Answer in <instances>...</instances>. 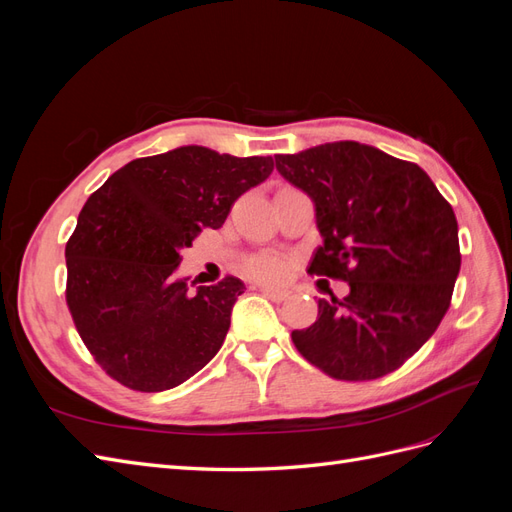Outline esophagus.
Segmentation results:
<instances>
[{
    "label": "esophagus",
    "instance_id": "obj_1",
    "mask_svg": "<svg viewBox=\"0 0 512 512\" xmlns=\"http://www.w3.org/2000/svg\"><path fill=\"white\" fill-rule=\"evenodd\" d=\"M260 292L265 294L267 299L277 301V303H282V301L290 299V294H292L288 288H277V286H260Z\"/></svg>",
    "mask_w": 512,
    "mask_h": 512
}]
</instances>
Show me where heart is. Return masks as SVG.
<instances>
[{"label": "heart", "instance_id": "1", "mask_svg": "<svg viewBox=\"0 0 512 512\" xmlns=\"http://www.w3.org/2000/svg\"><path fill=\"white\" fill-rule=\"evenodd\" d=\"M243 269L256 280H282L288 273V260L277 254H258L245 260Z\"/></svg>", "mask_w": 512, "mask_h": 512}]
</instances>
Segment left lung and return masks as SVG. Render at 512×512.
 <instances>
[{
  "label": "left lung",
  "mask_w": 512,
  "mask_h": 512,
  "mask_svg": "<svg viewBox=\"0 0 512 512\" xmlns=\"http://www.w3.org/2000/svg\"><path fill=\"white\" fill-rule=\"evenodd\" d=\"M314 200L322 245L309 273L350 286L292 331L305 359L337 380H376L436 333L461 267L457 220L425 170L356 141L275 156Z\"/></svg>",
  "instance_id": "left-lung-1"
}]
</instances>
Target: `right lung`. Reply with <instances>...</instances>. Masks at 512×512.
<instances>
[{"label":"right lung","mask_w":512,"mask_h":512,"mask_svg":"<svg viewBox=\"0 0 512 512\" xmlns=\"http://www.w3.org/2000/svg\"><path fill=\"white\" fill-rule=\"evenodd\" d=\"M271 170V156L185 145L132 160L87 198L66 245V301L113 380L160 393L218 354L243 282L228 275L190 292V277L173 273L183 247L203 228H220L235 200Z\"/></svg>","instance_id":"obj_1"}]
</instances>
